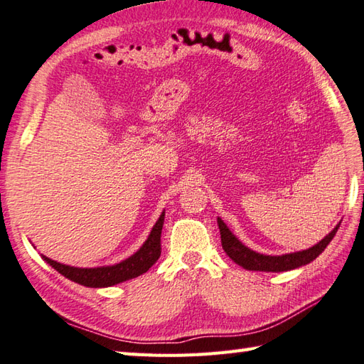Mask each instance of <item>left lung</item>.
I'll list each match as a JSON object with an SVG mask.
<instances>
[{"label":"left lung","instance_id":"obj_1","mask_svg":"<svg viewBox=\"0 0 364 364\" xmlns=\"http://www.w3.org/2000/svg\"><path fill=\"white\" fill-rule=\"evenodd\" d=\"M218 225H220L221 245H223L224 252L228 254L237 264L243 266V268L247 271H264V272L289 271L313 262L314 258L322 254V250L327 247L330 241L333 240L335 233L338 232V228H340V224H338L324 240H321L318 245H314L310 249L301 250V252H294V254L272 257V255H263V254L254 252V250L247 249L245 245H241V241H238L235 235H232V232L228 229V225L223 223L221 218H218Z\"/></svg>","mask_w":364,"mask_h":364}]
</instances>
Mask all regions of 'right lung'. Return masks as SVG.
<instances>
[{
  "label": "right lung",
  "mask_w": 364,
  "mask_h": 364,
  "mask_svg": "<svg viewBox=\"0 0 364 364\" xmlns=\"http://www.w3.org/2000/svg\"><path fill=\"white\" fill-rule=\"evenodd\" d=\"M164 221H165V212L160 215L159 221L156 223V225L152 228L149 233L146 243L140 247V250H136V252L132 257H129L127 260L114 266H102V268H73V266L58 263L45 255L42 257L43 260L46 263H50L55 271H59L62 276L76 282V284L90 287V288L117 285V284H121V282L141 276V274L146 272L151 266L159 260L160 252H161L160 235H161V228H164Z\"/></svg>",
  "instance_id": "add662e5"
}]
</instances>
